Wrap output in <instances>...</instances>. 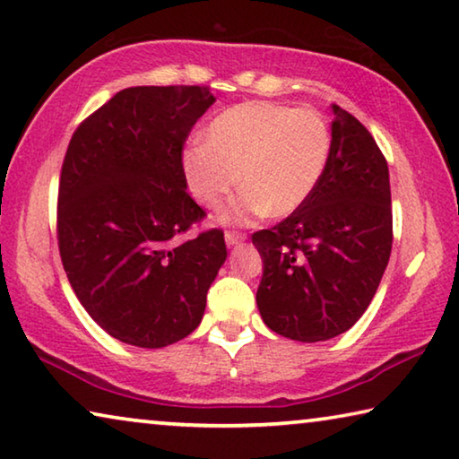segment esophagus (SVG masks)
<instances>
[{
  "mask_svg": "<svg viewBox=\"0 0 459 459\" xmlns=\"http://www.w3.org/2000/svg\"><path fill=\"white\" fill-rule=\"evenodd\" d=\"M245 235L243 232H235V230H229L227 235H224V241H227V245L229 247H237V245H241L243 241H245Z\"/></svg>",
  "mask_w": 459,
  "mask_h": 459,
  "instance_id": "34e87169",
  "label": "esophagus"
}]
</instances>
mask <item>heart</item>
<instances>
[{
	"label": "heart",
	"instance_id": "heart-1",
	"mask_svg": "<svg viewBox=\"0 0 459 459\" xmlns=\"http://www.w3.org/2000/svg\"><path fill=\"white\" fill-rule=\"evenodd\" d=\"M329 120L312 108L245 101L216 116L204 143L181 155L187 187L206 208L221 206L224 224H249L265 214L296 212L316 190L331 159Z\"/></svg>",
	"mask_w": 459,
	"mask_h": 459
}]
</instances>
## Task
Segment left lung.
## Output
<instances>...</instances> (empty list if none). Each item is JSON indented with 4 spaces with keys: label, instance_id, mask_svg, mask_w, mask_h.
Instances as JSON below:
<instances>
[{
    "label": "left lung",
    "instance_id": "obj_1",
    "mask_svg": "<svg viewBox=\"0 0 459 459\" xmlns=\"http://www.w3.org/2000/svg\"><path fill=\"white\" fill-rule=\"evenodd\" d=\"M333 149L316 190L253 235L264 259L257 308L281 337L316 343L359 321L392 251L388 163L361 122L333 106Z\"/></svg>",
    "mask_w": 459,
    "mask_h": 459
}]
</instances>
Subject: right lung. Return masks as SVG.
I'll return each instance as SVG.
<instances>
[{"mask_svg": "<svg viewBox=\"0 0 459 459\" xmlns=\"http://www.w3.org/2000/svg\"><path fill=\"white\" fill-rule=\"evenodd\" d=\"M216 101L210 87H128L71 136L59 181L61 261L93 321L122 343L159 349L200 325L227 259L222 230L178 237L204 218L181 151Z\"/></svg>", "mask_w": 459, "mask_h": 459, "instance_id": "right-lung-1", "label": "right lung"}]
</instances>
